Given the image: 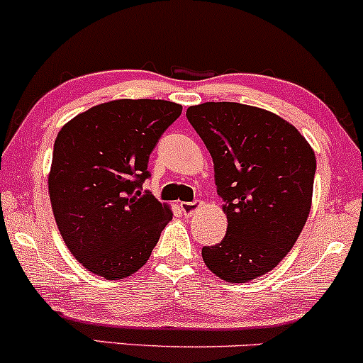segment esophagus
Listing matches in <instances>:
<instances>
[{"label": "esophagus", "instance_id": "obj_1", "mask_svg": "<svg viewBox=\"0 0 363 363\" xmlns=\"http://www.w3.org/2000/svg\"><path fill=\"white\" fill-rule=\"evenodd\" d=\"M200 206H201V201H182L181 203V210H182V213H184V215H188V217H189V215H193L194 212H196V210L198 208H200Z\"/></svg>", "mask_w": 363, "mask_h": 363}]
</instances>
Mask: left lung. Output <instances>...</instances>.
I'll return each instance as SVG.
<instances>
[{
  "label": "left lung",
  "instance_id": "1",
  "mask_svg": "<svg viewBox=\"0 0 363 363\" xmlns=\"http://www.w3.org/2000/svg\"><path fill=\"white\" fill-rule=\"evenodd\" d=\"M186 117L213 158L227 233L205 246V265L225 282L270 272L293 248L312 208L315 153L272 111L230 101L189 106Z\"/></svg>",
  "mask_w": 363,
  "mask_h": 363
}]
</instances>
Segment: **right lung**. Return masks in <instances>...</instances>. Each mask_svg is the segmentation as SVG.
Wrapping results in <instances>:
<instances>
[{
	"instance_id": "obj_1",
	"label": "right lung",
	"mask_w": 363,
	"mask_h": 363,
	"mask_svg": "<svg viewBox=\"0 0 363 363\" xmlns=\"http://www.w3.org/2000/svg\"><path fill=\"white\" fill-rule=\"evenodd\" d=\"M182 106L165 99H113L60 129L48 175L51 208L67 248L110 281L148 262L169 205L141 193L150 153Z\"/></svg>"
}]
</instances>
